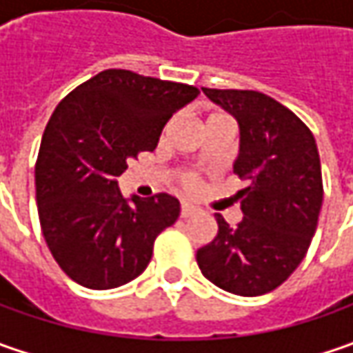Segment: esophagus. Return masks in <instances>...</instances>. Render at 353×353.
<instances>
[{
	"label": "esophagus",
	"mask_w": 353,
	"mask_h": 353,
	"mask_svg": "<svg viewBox=\"0 0 353 353\" xmlns=\"http://www.w3.org/2000/svg\"><path fill=\"white\" fill-rule=\"evenodd\" d=\"M196 206H192V204H188V202H183V204H181V216H183V218H188V216H192V214H196Z\"/></svg>",
	"instance_id": "34e87169"
}]
</instances>
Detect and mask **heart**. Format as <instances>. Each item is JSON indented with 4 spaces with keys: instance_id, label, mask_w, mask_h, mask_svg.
I'll use <instances>...</instances> for the list:
<instances>
[{
    "instance_id": "obj_1",
    "label": "heart",
    "mask_w": 353,
    "mask_h": 353,
    "mask_svg": "<svg viewBox=\"0 0 353 353\" xmlns=\"http://www.w3.org/2000/svg\"><path fill=\"white\" fill-rule=\"evenodd\" d=\"M218 117H224V114H212L208 119H206V123L212 121V119H218ZM174 181L179 183V186L186 190V192H194L198 190V186H200V176H198L196 170H190V169H181L174 172Z\"/></svg>"
}]
</instances>
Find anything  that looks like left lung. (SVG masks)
<instances>
[{
  "mask_svg": "<svg viewBox=\"0 0 353 353\" xmlns=\"http://www.w3.org/2000/svg\"><path fill=\"white\" fill-rule=\"evenodd\" d=\"M239 123L234 172L243 220L216 214L218 234L196 251L202 275L239 296L277 289L305 259L319 225L322 170L312 131L289 108L255 90L202 88Z\"/></svg>",
  "mask_w": 353,
  "mask_h": 353,
  "instance_id": "left-lung-1",
  "label": "left lung"
}]
</instances>
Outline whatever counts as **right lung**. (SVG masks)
I'll use <instances>...</instances> for the list:
<instances>
[{"instance_id":"add662e5","label":"right lung","mask_w":353,"mask_h":353,"mask_svg":"<svg viewBox=\"0 0 353 353\" xmlns=\"http://www.w3.org/2000/svg\"><path fill=\"white\" fill-rule=\"evenodd\" d=\"M198 94L196 86L110 68L52 112L34 165L37 210L54 261L78 285L103 291L139 277L157 236L176 222V198L159 192L128 202L117 176L155 149L170 116Z\"/></svg>"}]
</instances>
